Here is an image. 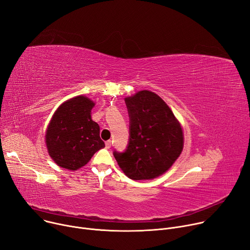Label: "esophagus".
<instances>
[{
    "mask_svg": "<svg viewBox=\"0 0 250 250\" xmlns=\"http://www.w3.org/2000/svg\"><path fill=\"white\" fill-rule=\"evenodd\" d=\"M110 146H111V141H106L105 142V147L110 148Z\"/></svg>",
    "mask_w": 250,
    "mask_h": 250,
    "instance_id": "obj_1",
    "label": "esophagus"
}]
</instances>
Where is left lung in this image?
I'll return each mask as SVG.
<instances>
[{
    "instance_id": "left-lung-1",
    "label": "left lung",
    "mask_w": 250,
    "mask_h": 250,
    "mask_svg": "<svg viewBox=\"0 0 250 250\" xmlns=\"http://www.w3.org/2000/svg\"><path fill=\"white\" fill-rule=\"evenodd\" d=\"M125 102L129 117L128 144L124 152L113 151V156L130 179L155 178L181 153L183 129L164 100L149 90H141Z\"/></svg>"
}]
</instances>
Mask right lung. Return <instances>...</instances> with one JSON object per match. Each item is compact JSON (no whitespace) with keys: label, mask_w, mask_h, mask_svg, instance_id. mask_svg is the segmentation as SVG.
<instances>
[{"label":"right lung","mask_w":250,"mask_h":250,"mask_svg":"<svg viewBox=\"0 0 250 250\" xmlns=\"http://www.w3.org/2000/svg\"><path fill=\"white\" fill-rule=\"evenodd\" d=\"M95 104L83 96L64 102L54 113L46 133L49 154L61 167L76 170L85 166L104 143L92 120Z\"/></svg>","instance_id":"obj_1"}]
</instances>
